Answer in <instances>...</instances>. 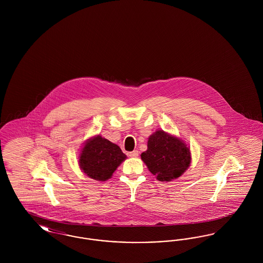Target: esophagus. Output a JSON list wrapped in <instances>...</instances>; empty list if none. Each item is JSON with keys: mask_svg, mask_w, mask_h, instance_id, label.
<instances>
[{"mask_svg": "<svg viewBox=\"0 0 263 263\" xmlns=\"http://www.w3.org/2000/svg\"><path fill=\"white\" fill-rule=\"evenodd\" d=\"M138 155H139V152H138V151H132V152L129 153V156H130L131 158H136V157H138Z\"/></svg>", "mask_w": 263, "mask_h": 263, "instance_id": "esophagus-1", "label": "esophagus"}]
</instances>
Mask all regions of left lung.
<instances>
[{
    "label": "left lung",
    "mask_w": 263,
    "mask_h": 263,
    "mask_svg": "<svg viewBox=\"0 0 263 263\" xmlns=\"http://www.w3.org/2000/svg\"><path fill=\"white\" fill-rule=\"evenodd\" d=\"M141 159L160 181H172L190 165L191 155L186 144L179 138L158 130L148 140V149Z\"/></svg>",
    "instance_id": "1"
}]
</instances>
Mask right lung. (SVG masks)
I'll return each instance as SVG.
<instances>
[{
	"mask_svg": "<svg viewBox=\"0 0 263 263\" xmlns=\"http://www.w3.org/2000/svg\"><path fill=\"white\" fill-rule=\"evenodd\" d=\"M126 155L116 145L100 135L89 138L79 157V164L88 177L105 181L126 160Z\"/></svg>",
	"mask_w": 263,
	"mask_h": 263,
	"instance_id": "1",
	"label": "right lung"
}]
</instances>
